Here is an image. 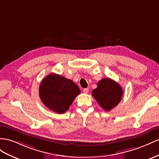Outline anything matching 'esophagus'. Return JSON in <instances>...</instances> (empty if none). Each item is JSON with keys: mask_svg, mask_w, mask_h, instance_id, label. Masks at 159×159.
Returning a JSON list of instances; mask_svg holds the SVG:
<instances>
[{"mask_svg": "<svg viewBox=\"0 0 159 159\" xmlns=\"http://www.w3.org/2000/svg\"><path fill=\"white\" fill-rule=\"evenodd\" d=\"M89 89L88 88H86V89H83V92H84V93H85V94H87V93H89Z\"/></svg>", "mask_w": 159, "mask_h": 159, "instance_id": "obj_1", "label": "esophagus"}]
</instances>
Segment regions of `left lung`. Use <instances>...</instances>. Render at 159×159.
Returning <instances> with one entry per match:
<instances>
[{
  "instance_id": "left-lung-1",
  "label": "left lung",
  "mask_w": 159,
  "mask_h": 159,
  "mask_svg": "<svg viewBox=\"0 0 159 159\" xmlns=\"http://www.w3.org/2000/svg\"><path fill=\"white\" fill-rule=\"evenodd\" d=\"M92 94L104 110L109 111L120 102L123 90L115 80L105 78L98 81Z\"/></svg>"
}]
</instances>
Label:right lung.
<instances>
[{
    "mask_svg": "<svg viewBox=\"0 0 159 159\" xmlns=\"http://www.w3.org/2000/svg\"><path fill=\"white\" fill-rule=\"evenodd\" d=\"M80 93L73 81L54 73L45 77L39 87V96L44 105L58 114L69 109Z\"/></svg>",
    "mask_w": 159,
    "mask_h": 159,
    "instance_id": "right-lung-1",
    "label": "right lung"
}]
</instances>
